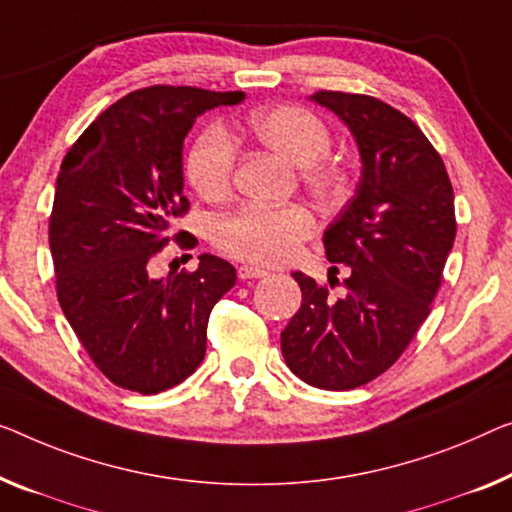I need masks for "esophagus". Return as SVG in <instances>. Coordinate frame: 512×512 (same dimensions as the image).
<instances>
[{
	"label": "esophagus",
	"instance_id": "34e87169",
	"mask_svg": "<svg viewBox=\"0 0 512 512\" xmlns=\"http://www.w3.org/2000/svg\"><path fill=\"white\" fill-rule=\"evenodd\" d=\"M266 273H269V271L259 269V266H253V264H243V266H239V278H241V280H250V278H264Z\"/></svg>",
	"mask_w": 512,
	"mask_h": 512
}]
</instances>
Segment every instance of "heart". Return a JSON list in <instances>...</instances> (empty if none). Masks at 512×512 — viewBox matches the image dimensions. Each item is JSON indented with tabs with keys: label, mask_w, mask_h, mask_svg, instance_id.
I'll list each match as a JSON object with an SVG mask.
<instances>
[{
	"label": "heart",
	"mask_w": 512,
	"mask_h": 512,
	"mask_svg": "<svg viewBox=\"0 0 512 512\" xmlns=\"http://www.w3.org/2000/svg\"><path fill=\"white\" fill-rule=\"evenodd\" d=\"M248 128L259 142L289 163L301 165V181L319 197H338L349 174L338 158L329 156L331 131L315 112L301 105H276L248 117ZM236 151L220 126H207L190 144L186 177L204 200H223L234 179ZM315 216L303 204H243L213 225V241L223 253L253 264L287 262L315 232Z\"/></svg>",
	"instance_id": "1"
}]
</instances>
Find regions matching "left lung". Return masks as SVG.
I'll return each instance as SVG.
<instances>
[{"mask_svg": "<svg viewBox=\"0 0 512 512\" xmlns=\"http://www.w3.org/2000/svg\"><path fill=\"white\" fill-rule=\"evenodd\" d=\"M312 101L349 126L363 174L324 232L329 262L347 266L345 296L292 273L303 299L280 347L305 384L349 391L391 368L430 315L457 232L455 200L444 160L407 114L347 91L324 89Z\"/></svg>", "mask_w": 512, "mask_h": 512, "instance_id": "left-lung-1", "label": "left lung"}]
</instances>
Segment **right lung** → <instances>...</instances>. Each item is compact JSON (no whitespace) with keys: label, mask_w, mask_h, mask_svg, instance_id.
<instances>
[{"label":"right lung","mask_w":512,"mask_h":512,"mask_svg":"<svg viewBox=\"0 0 512 512\" xmlns=\"http://www.w3.org/2000/svg\"><path fill=\"white\" fill-rule=\"evenodd\" d=\"M243 91L154 85L131 91L91 121L61 160L50 213L57 299L96 368L112 384L154 395L181 384L207 354L213 305L230 292V262L200 255L195 271L151 276L188 213L181 149L195 119L236 105Z\"/></svg>","instance_id":"add662e5"}]
</instances>
